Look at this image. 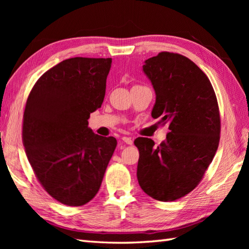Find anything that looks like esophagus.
<instances>
[{
  "label": "esophagus",
  "mask_w": 249,
  "mask_h": 249,
  "mask_svg": "<svg viewBox=\"0 0 249 249\" xmlns=\"http://www.w3.org/2000/svg\"><path fill=\"white\" fill-rule=\"evenodd\" d=\"M122 140H123L124 143H126V144H129V145L133 144V139H131L130 137H123Z\"/></svg>",
  "instance_id": "1"
}]
</instances>
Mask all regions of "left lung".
I'll return each mask as SVG.
<instances>
[{"label": "left lung", "mask_w": 249, "mask_h": 249, "mask_svg": "<svg viewBox=\"0 0 249 249\" xmlns=\"http://www.w3.org/2000/svg\"><path fill=\"white\" fill-rule=\"evenodd\" d=\"M143 71L155 89L152 110L169 125L166 140L139 137L137 178L142 190L158 201L189 194L212 162L220 139L217 98L209 78L188 57L163 51L144 62Z\"/></svg>", "instance_id": "obj_1"}]
</instances>
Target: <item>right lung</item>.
<instances>
[{
    "label": "right lung",
    "instance_id": "add662e5",
    "mask_svg": "<svg viewBox=\"0 0 249 249\" xmlns=\"http://www.w3.org/2000/svg\"><path fill=\"white\" fill-rule=\"evenodd\" d=\"M112 60L71 57L34 84L23 113L22 141L30 165L52 198L70 206L98 193L116 146L114 137L88 127L102 107Z\"/></svg>",
    "mask_w": 249,
    "mask_h": 249
}]
</instances>
